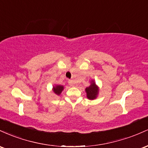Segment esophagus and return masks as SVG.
I'll list each match as a JSON object with an SVG mask.
<instances>
[{"mask_svg":"<svg viewBox=\"0 0 148 148\" xmlns=\"http://www.w3.org/2000/svg\"><path fill=\"white\" fill-rule=\"evenodd\" d=\"M68 84L70 86H74V82H73L72 80H69V81H68Z\"/></svg>","mask_w":148,"mask_h":148,"instance_id":"esophagus-1","label":"esophagus"}]
</instances>
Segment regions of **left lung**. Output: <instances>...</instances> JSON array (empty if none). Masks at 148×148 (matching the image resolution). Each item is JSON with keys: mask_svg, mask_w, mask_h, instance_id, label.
Returning a JSON list of instances; mask_svg holds the SVG:
<instances>
[{"mask_svg": "<svg viewBox=\"0 0 148 148\" xmlns=\"http://www.w3.org/2000/svg\"><path fill=\"white\" fill-rule=\"evenodd\" d=\"M90 85L86 88V92L87 98L90 100H94L97 99L98 97L99 92V88L97 85L96 84L95 81L94 79H92L90 81Z\"/></svg>", "mask_w": 148, "mask_h": 148, "instance_id": "obj_1", "label": "left lung"}]
</instances>
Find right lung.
I'll return each mask as SVG.
<instances>
[{"label": "right lung", "instance_id": "right-lung-1", "mask_svg": "<svg viewBox=\"0 0 148 148\" xmlns=\"http://www.w3.org/2000/svg\"><path fill=\"white\" fill-rule=\"evenodd\" d=\"M63 90L64 86H61V85H55V86H53L52 88V91L53 92V93H55V95H56L58 96L60 95Z\"/></svg>", "mask_w": 148, "mask_h": 148}]
</instances>
